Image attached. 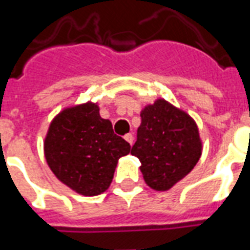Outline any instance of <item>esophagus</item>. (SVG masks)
Segmentation results:
<instances>
[{"label":"esophagus","mask_w":250,"mask_h":250,"mask_svg":"<svg viewBox=\"0 0 250 250\" xmlns=\"http://www.w3.org/2000/svg\"><path fill=\"white\" fill-rule=\"evenodd\" d=\"M125 142H128L129 144H132L133 143L132 133H127V135H125Z\"/></svg>","instance_id":"1"}]
</instances>
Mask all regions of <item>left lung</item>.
I'll return each mask as SVG.
<instances>
[{"label": "left lung", "instance_id": "8db88e82", "mask_svg": "<svg viewBox=\"0 0 250 250\" xmlns=\"http://www.w3.org/2000/svg\"><path fill=\"white\" fill-rule=\"evenodd\" d=\"M131 155L142 167L143 178L150 188L167 191L193 170L201 159L202 140L198 125L188 112L164 98L146 104Z\"/></svg>", "mask_w": 250, "mask_h": 250}]
</instances>
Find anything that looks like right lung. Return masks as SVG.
Returning <instances> with one entry per match:
<instances>
[{
  "mask_svg": "<svg viewBox=\"0 0 250 250\" xmlns=\"http://www.w3.org/2000/svg\"><path fill=\"white\" fill-rule=\"evenodd\" d=\"M131 146L100 115L98 104H74L53 118L44 139V157L62 184L85 197L104 193L118 160Z\"/></svg>",
  "mask_w": 250,
  "mask_h": 250,
  "instance_id": "add662e5",
  "label": "right lung"
}]
</instances>
